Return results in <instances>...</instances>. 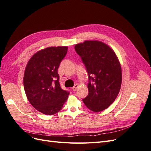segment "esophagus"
I'll return each mask as SVG.
<instances>
[{
	"label": "esophagus",
	"instance_id": "34e87169",
	"mask_svg": "<svg viewBox=\"0 0 151 151\" xmlns=\"http://www.w3.org/2000/svg\"><path fill=\"white\" fill-rule=\"evenodd\" d=\"M78 85L77 84H76L71 89H72L73 91H76L77 90V88H78Z\"/></svg>",
	"mask_w": 151,
	"mask_h": 151
}]
</instances>
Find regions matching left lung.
I'll return each mask as SVG.
<instances>
[{
    "label": "left lung",
    "instance_id": "1",
    "mask_svg": "<svg viewBox=\"0 0 151 151\" xmlns=\"http://www.w3.org/2000/svg\"><path fill=\"white\" fill-rule=\"evenodd\" d=\"M88 74V95L83 99L90 110L107 109L117 96L122 84V69L112 49L99 41H85L75 46Z\"/></svg>",
    "mask_w": 151,
    "mask_h": 151
}]
</instances>
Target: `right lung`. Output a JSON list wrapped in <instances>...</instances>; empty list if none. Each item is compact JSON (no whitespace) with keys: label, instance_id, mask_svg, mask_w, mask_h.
<instances>
[{"label":"right lung","instance_id":"obj_1","mask_svg":"<svg viewBox=\"0 0 151 151\" xmlns=\"http://www.w3.org/2000/svg\"><path fill=\"white\" fill-rule=\"evenodd\" d=\"M67 51V46L46 47L35 53L26 67L23 82L27 98L34 108L45 115L60 111L70 94L61 88L58 73Z\"/></svg>","mask_w":151,"mask_h":151}]
</instances>
